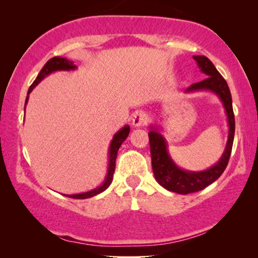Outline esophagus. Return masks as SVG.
<instances>
[{
  "instance_id": "1",
  "label": "esophagus",
  "mask_w": 258,
  "mask_h": 258,
  "mask_svg": "<svg viewBox=\"0 0 258 258\" xmlns=\"http://www.w3.org/2000/svg\"><path fill=\"white\" fill-rule=\"evenodd\" d=\"M148 121H149V116H148L147 112L144 111H139L133 116V125L135 126L146 125Z\"/></svg>"
}]
</instances>
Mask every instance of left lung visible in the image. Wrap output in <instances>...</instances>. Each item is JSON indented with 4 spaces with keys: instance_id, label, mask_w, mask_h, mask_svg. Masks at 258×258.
Listing matches in <instances>:
<instances>
[{
    "instance_id": "1",
    "label": "left lung",
    "mask_w": 258,
    "mask_h": 258,
    "mask_svg": "<svg viewBox=\"0 0 258 258\" xmlns=\"http://www.w3.org/2000/svg\"><path fill=\"white\" fill-rule=\"evenodd\" d=\"M194 59L197 62L201 70L208 75V77L201 81V82L191 84V87L188 88L186 91L208 89L213 90L214 93H216L220 96L228 115L229 137L224 154L222 155L220 162L216 165H214L213 168L208 169L206 171L190 172L176 167L171 158L169 157L167 144H165L163 137L155 130H150L148 136H149L151 165H153L155 178L169 191L183 194V195L200 191V190L207 188L208 185L214 183L223 174L228 165L229 158H230L235 135V115L234 110H232L231 94L227 82H225L223 76L215 68L213 62L206 56H194Z\"/></svg>"
}]
</instances>
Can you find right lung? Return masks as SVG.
Segmentation results:
<instances>
[{
    "instance_id": "1",
    "label": "right lung",
    "mask_w": 258,
    "mask_h": 258,
    "mask_svg": "<svg viewBox=\"0 0 258 258\" xmlns=\"http://www.w3.org/2000/svg\"><path fill=\"white\" fill-rule=\"evenodd\" d=\"M70 69H75V66H74V63L72 61H69V59L67 58H63V57H52L49 59V61L45 63L43 66V68L38 74L36 80L34 81L33 84L29 87V90H28V94H30V91L34 89L35 87H36V84L40 82L44 79V76H47L48 74H50L51 72H56V70H70ZM27 101H28V96L26 98V104H27ZM26 108V107H24ZM129 132H130V128L128 125L124 126V128L119 130V132L116 134L114 136V139L111 141V144H110V156H109V169H108V175L107 177H105V181L103 184L101 186H98V188L94 189V190H90V191L88 192H83V194H76V195H66L70 197V199H76V200H84V199H89V197H93L95 195H97V194H100L102 191H104L105 189L108 188L109 185H110V183L112 181V175H114V171H115V164H116V157H117V151L119 149V147H121L122 142H124V140L128 137L129 135Z\"/></svg>"
}]
</instances>
